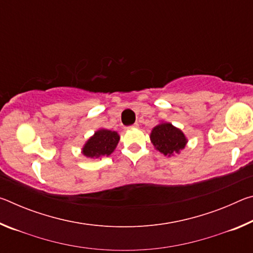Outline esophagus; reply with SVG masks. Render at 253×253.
<instances>
[{"mask_svg": "<svg viewBox=\"0 0 253 253\" xmlns=\"http://www.w3.org/2000/svg\"><path fill=\"white\" fill-rule=\"evenodd\" d=\"M137 127H138V124L136 123V124H134V125H132V126H130L129 128H137Z\"/></svg>", "mask_w": 253, "mask_h": 253, "instance_id": "1", "label": "esophagus"}]
</instances>
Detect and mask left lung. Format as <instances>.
<instances>
[{
	"label": "left lung",
	"mask_w": 253,
	"mask_h": 253,
	"mask_svg": "<svg viewBox=\"0 0 253 253\" xmlns=\"http://www.w3.org/2000/svg\"><path fill=\"white\" fill-rule=\"evenodd\" d=\"M149 138L154 148L168 157L181 153L188 142L187 137L179 128L165 121H161L153 128Z\"/></svg>",
	"instance_id": "8db88e82"
}]
</instances>
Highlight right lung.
Here are the masks:
<instances>
[{
    "instance_id": "add662e5",
    "label": "right lung",
    "mask_w": 253,
    "mask_h": 253,
    "mask_svg": "<svg viewBox=\"0 0 253 253\" xmlns=\"http://www.w3.org/2000/svg\"><path fill=\"white\" fill-rule=\"evenodd\" d=\"M119 139L121 136L117 131L101 127L93 132V135L89 137L87 142L84 144L81 154L92 160L109 156L116 149Z\"/></svg>"
}]
</instances>
